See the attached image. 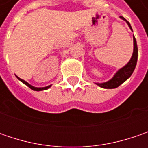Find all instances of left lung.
Segmentation results:
<instances>
[{
    "mask_svg": "<svg viewBox=\"0 0 148 148\" xmlns=\"http://www.w3.org/2000/svg\"><path fill=\"white\" fill-rule=\"evenodd\" d=\"M120 18L122 20H125L129 26V28L132 29V27L128 20H125L123 16H120ZM137 61H138V45H137V42H136V38L134 36V53H133V56H132L130 61L128 62V64L117 71L116 74L109 82L105 83H96V84L100 87L105 89H113L119 86L122 83L124 82L127 79L131 77V75L133 74L134 69L136 67V65H137Z\"/></svg>",
    "mask_w": 148,
    "mask_h": 148,
    "instance_id": "1",
    "label": "left lung"
}]
</instances>
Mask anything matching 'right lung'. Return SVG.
<instances>
[{
	"label": "right lung",
	"instance_id": "obj_1",
	"mask_svg": "<svg viewBox=\"0 0 148 148\" xmlns=\"http://www.w3.org/2000/svg\"><path fill=\"white\" fill-rule=\"evenodd\" d=\"M16 77L20 80V82H22L24 83V84H25L27 86H29V88L31 89V90H36V91H39V90H47V89H49L51 86H46V87H41V88H38V87H34V86H31V85H29L28 82H26L25 81H24V80H22V79H20V78H19V77L16 76Z\"/></svg>",
	"mask_w": 148,
	"mask_h": 148
}]
</instances>
